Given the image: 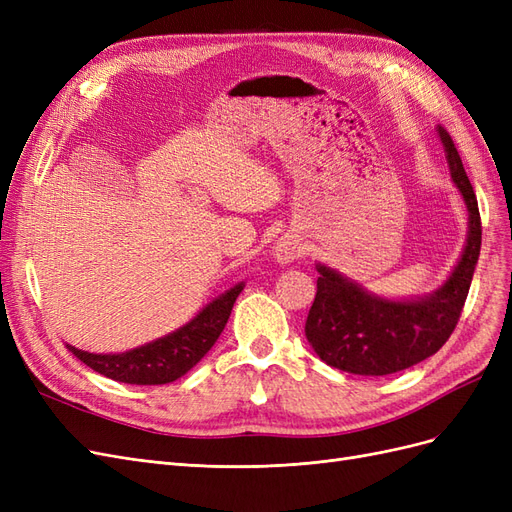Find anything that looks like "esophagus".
<instances>
[{
    "label": "esophagus",
    "instance_id": "1",
    "mask_svg": "<svg viewBox=\"0 0 512 512\" xmlns=\"http://www.w3.org/2000/svg\"><path fill=\"white\" fill-rule=\"evenodd\" d=\"M299 256V247H297V243L294 241H290V239H282L280 243H277V247H275V258L282 262H290V260H294Z\"/></svg>",
    "mask_w": 512,
    "mask_h": 512
}]
</instances>
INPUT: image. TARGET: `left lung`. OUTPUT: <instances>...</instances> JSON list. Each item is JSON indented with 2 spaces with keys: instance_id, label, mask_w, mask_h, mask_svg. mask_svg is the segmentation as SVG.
<instances>
[{
  "instance_id": "1",
  "label": "left lung",
  "mask_w": 512,
  "mask_h": 512,
  "mask_svg": "<svg viewBox=\"0 0 512 512\" xmlns=\"http://www.w3.org/2000/svg\"><path fill=\"white\" fill-rule=\"evenodd\" d=\"M453 181L470 213L466 250L446 284L425 299L386 301L367 294L337 271L318 265V290L305 335L320 359L348 374L386 376L436 354L455 331L480 254V213L451 134L438 130Z\"/></svg>"
}]
</instances>
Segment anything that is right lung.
Listing matches in <instances>:
<instances>
[{
  "label": "right lung",
  "instance_id": "1",
  "mask_svg": "<svg viewBox=\"0 0 512 512\" xmlns=\"http://www.w3.org/2000/svg\"><path fill=\"white\" fill-rule=\"evenodd\" d=\"M243 284L224 292L203 307L192 322L179 331L156 339L147 346L121 354H91L68 346V350L98 374L126 384H166L181 378L203 359L224 331Z\"/></svg>",
  "mask_w": 512,
  "mask_h": 512
}]
</instances>
